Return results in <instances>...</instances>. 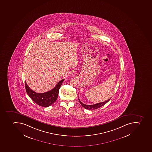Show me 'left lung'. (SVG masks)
<instances>
[{"label": "left lung", "instance_id": "1", "mask_svg": "<svg viewBox=\"0 0 152 152\" xmlns=\"http://www.w3.org/2000/svg\"><path fill=\"white\" fill-rule=\"evenodd\" d=\"M111 98L109 99V100H107V101H105V102H100V103H96V104H94L93 105H86L84 104V103H83V102H81V101L80 100L79 98H78V99H79V102H80V103L81 104V106H83V107H84L85 109L87 110H95L97 109L98 108H100V107H102V106L104 105L106 103H107V102H109V101L110 100Z\"/></svg>", "mask_w": 152, "mask_h": 152}]
</instances>
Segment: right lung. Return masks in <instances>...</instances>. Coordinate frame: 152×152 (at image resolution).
<instances>
[{
  "instance_id": "1",
  "label": "right lung",
  "mask_w": 152,
  "mask_h": 152,
  "mask_svg": "<svg viewBox=\"0 0 152 152\" xmlns=\"http://www.w3.org/2000/svg\"><path fill=\"white\" fill-rule=\"evenodd\" d=\"M64 80V79L60 80L53 89L44 93H37L33 91L29 88L25 81L26 91L29 97L37 104L42 107H49L54 103L57 99L59 90Z\"/></svg>"
}]
</instances>
